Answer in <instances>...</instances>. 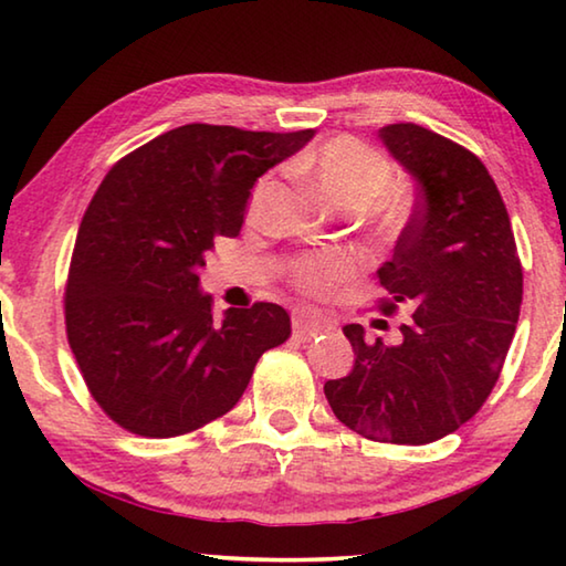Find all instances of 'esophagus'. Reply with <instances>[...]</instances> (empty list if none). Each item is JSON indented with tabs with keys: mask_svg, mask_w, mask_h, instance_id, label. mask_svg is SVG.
Listing matches in <instances>:
<instances>
[{
	"mask_svg": "<svg viewBox=\"0 0 566 566\" xmlns=\"http://www.w3.org/2000/svg\"><path fill=\"white\" fill-rule=\"evenodd\" d=\"M324 329H327V324H324V322L317 319V317H312V314L296 312L294 317H292V332H294V337L302 339V342L317 337V334L324 332Z\"/></svg>",
	"mask_w": 566,
	"mask_h": 566,
	"instance_id": "obj_1",
	"label": "esophagus"
}]
</instances>
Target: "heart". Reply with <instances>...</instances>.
Returning <instances> with one entry per match:
<instances>
[{
    "instance_id": "obj_1",
    "label": "heart",
    "mask_w": 566,
    "mask_h": 566,
    "mask_svg": "<svg viewBox=\"0 0 566 566\" xmlns=\"http://www.w3.org/2000/svg\"><path fill=\"white\" fill-rule=\"evenodd\" d=\"M290 169L296 177L310 179L324 195L347 207H364L368 199L369 217L381 232H397L409 217V199L405 191L385 189L391 181V165L377 149L361 145L357 139L339 137L327 145L296 157ZM270 195V179L260 181L249 199V217L262 212L264 199ZM359 256L352 252H322L304 254L292 264V280L300 290L310 294H324L347 282L357 272Z\"/></svg>"
}]
</instances>
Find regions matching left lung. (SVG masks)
Masks as SVG:
<instances>
[{"label": "left lung", "instance_id": "left-lung-1", "mask_svg": "<svg viewBox=\"0 0 566 566\" xmlns=\"http://www.w3.org/2000/svg\"><path fill=\"white\" fill-rule=\"evenodd\" d=\"M389 155L417 181L415 214L395 256L377 270L391 294L415 310L397 342L364 339L347 377L324 395L352 432L389 444H429L472 419L500 379L522 306V264L510 214L490 171L457 142L419 124L379 129Z\"/></svg>", "mask_w": 566, "mask_h": 566}]
</instances>
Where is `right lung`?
I'll use <instances>...</instances> for the list:
<instances>
[{"label": "right lung", "mask_w": 566, "mask_h": 566, "mask_svg": "<svg viewBox=\"0 0 566 566\" xmlns=\"http://www.w3.org/2000/svg\"><path fill=\"white\" fill-rule=\"evenodd\" d=\"M314 137L185 124L119 159L76 234L66 339L92 397L132 434L167 439L227 415L292 322L280 304L214 319L199 270L237 237L266 169Z\"/></svg>", "instance_id": "add662e5"}]
</instances>
